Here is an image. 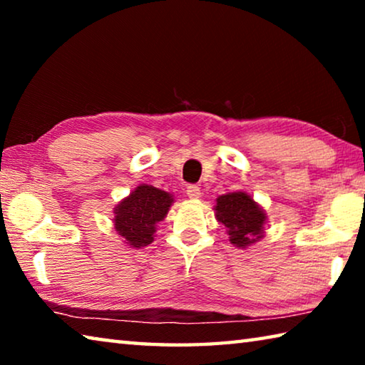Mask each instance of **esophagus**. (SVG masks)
Wrapping results in <instances>:
<instances>
[{
    "label": "esophagus",
    "instance_id": "esophagus-1",
    "mask_svg": "<svg viewBox=\"0 0 365 365\" xmlns=\"http://www.w3.org/2000/svg\"><path fill=\"white\" fill-rule=\"evenodd\" d=\"M187 195L188 197H191V200H197L202 193H201V188L197 187V185H190V187L187 188Z\"/></svg>",
    "mask_w": 365,
    "mask_h": 365
}]
</instances>
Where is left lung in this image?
Masks as SVG:
<instances>
[{"label":"left lung","instance_id":"obj_1","mask_svg":"<svg viewBox=\"0 0 365 365\" xmlns=\"http://www.w3.org/2000/svg\"><path fill=\"white\" fill-rule=\"evenodd\" d=\"M215 217L227 228L230 243L246 248L262 238L267 215L245 191H235L217 197Z\"/></svg>","mask_w":365,"mask_h":365}]
</instances>
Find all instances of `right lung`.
<instances>
[{
	"mask_svg": "<svg viewBox=\"0 0 365 365\" xmlns=\"http://www.w3.org/2000/svg\"><path fill=\"white\" fill-rule=\"evenodd\" d=\"M174 197L151 185H140L114 209V228L132 248L153 243L156 224L164 220Z\"/></svg>",
	"mask_w": 365,
	"mask_h": 365,
	"instance_id": "add662e5",
	"label": "right lung"
}]
</instances>
